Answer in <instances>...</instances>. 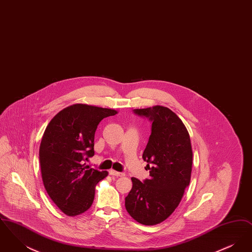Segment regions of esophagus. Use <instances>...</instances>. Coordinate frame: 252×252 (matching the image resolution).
Masks as SVG:
<instances>
[{
	"label": "esophagus",
	"instance_id": "esophagus-1",
	"mask_svg": "<svg viewBox=\"0 0 252 252\" xmlns=\"http://www.w3.org/2000/svg\"><path fill=\"white\" fill-rule=\"evenodd\" d=\"M109 175H111V176H115V177H124L125 176V174L124 173H120V172H117V171H115V170H109Z\"/></svg>",
	"mask_w": 252,
	"mask_h": 252
}]
</instances>
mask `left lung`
<instances>
[{"mask_svg":"<svg viewBox=\"0 0 252 252\" xmlns=\"http://www.w3.org/2000/svg\"><path fill=\"white\" fill-rule=\"evenodd\" d=\"M134 113L152 122L143 158L150 178H131L126 209L134 220L146 226L163 222L179 206L192 173L190 135L180 117L162 106L137 108Z\"/></svg>","mask_w":252,"mask_h":252,"instance_id":"8db88e82","label":"left lung"}]
</instances>
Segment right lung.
<instances>
[{
    "instance_id": "obj_1",
    "label": "right lung",
    "mask_w": 252,
    "mask_h": 252,
    "mask_svg": "<svg viewBox=\"0 0 252 252\" xmlns=\"http://www.w3.org/2000/svg\"><path fill=\"white\" fill-rule=\"evenodd\" d=\"M115 114V109L74 104L60 110L43 133L39 146L43 185L66 216L88 211L94 199L96 184L108 175L84 161L94 155L98 124Z\"/></svg>"
}]
</instances>
